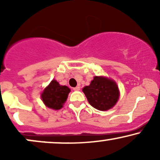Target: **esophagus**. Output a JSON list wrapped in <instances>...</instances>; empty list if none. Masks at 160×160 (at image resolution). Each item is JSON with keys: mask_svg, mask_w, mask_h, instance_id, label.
Returning <instances> with one entry per match:
<instances>
[{"mask_svg": "<svg viewBox=\"0 0 160 160\" xmlns=\"http://www.w3.org/2000/svg\"><path fill=\"white\" fill-rule=\"evenodd\" d=\"M73 89H74V91H79L80 89V87L79 86H77L76 87H74V88H73Z\"/></svg>", "mask_w": 160, "mask_h": 160, "instance_id": "1", "label": "esophagus"}]
</instances>
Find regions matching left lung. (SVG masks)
<instances>
[{
  "mask_svg": "<svg viewBox=\"0 0 160 160\" xmlns=\"http://www.w3.org/2000/svg\"><path fill=\"white\" fill-rule=\"evenodd\" d=\"M89 103L99 111L113 108L119 98V90L114 81L103 77H95L90 85L82 89Z\"/></svg>",
  "mask_w": 160,
  "mask_h": 160,
  "instance_id": "8db88e82",
  "label": "left lung"
}]
</instances>
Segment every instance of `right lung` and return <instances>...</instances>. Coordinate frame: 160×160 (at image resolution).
<instances>
[{"label":"right lung","mask_w":160,"mask_h":160,"mask_svg":"<svg viewBox=\"0 0 160 160\" xmlns=\"http://www.w3.org/2000/svg\"><path fill=\"white\" fill-rule=\"evenodd\" d=\"M70 89L66 86H60L53 80L41 94V98L47 107L54 110H59L67 100Z\"/></svg>","instance_id":"add662e5"}]
</instances>
